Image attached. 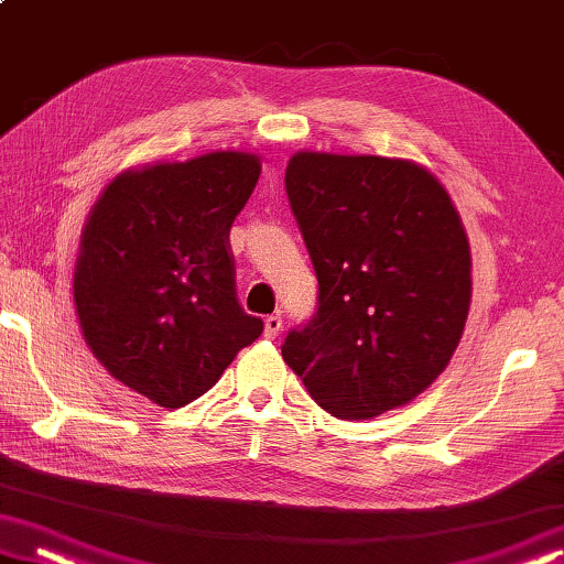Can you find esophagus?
Wrapping results in <instances>:
<instances>
[{
  "label": "esophagus",
  "instance_id": "34e87169",
  "mask_svg": "<svg viewBox=\"0 0 564 564\" xmlns=\"http://www.w3.org/2000/svg\"><path fill=\"white\" fill-rule=\"evenodd\" d=\"M281 329H283L281 314H271L265 318V336H268V339H275V336L281 334Z\"/></svg>",
  "mask_w": 564,
  "mask_h": 564
}]
</instances>
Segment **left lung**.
I'll use <instances>...</instances> for the list:
<instances>
[{
	"mask_svg": "<svg viewBox=\"0 0 564 564\" xmlns=\"http://www.w3.org/2000/svg\"><path fill=\"white\" fill-rule=\"evenodd\" d=\"M285 195L318 281L285 365L334 417L408 405L448 367L470 306V248L448 192L408 159L299 151Z\"/></svg>",
	"mask_w": 564,
	"mask_h": 564,
	"instance_id": "obj_1",
	"label": "left lung"
}]
</instances>
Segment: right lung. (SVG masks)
Listing matches in <instances>:
<instances>
[{
    "label": "right lung",
    "mask_w": 564,
    "mask_h": 564,
    "mask_svg": "<svg viewBox=\"0 0 564 564\" xmlns=\"http://www.w3.org/2000/svg\"><path fill=\"white\" fill-rule=\"evenodd\" d=\"M258 176L256 154L213 151L126 170L90 209L75 314L98 362L156 405H189L263 332L238 304L230 253Z\"/></svg>",
    "instance_id": "add662e5"
}]
</instances>
